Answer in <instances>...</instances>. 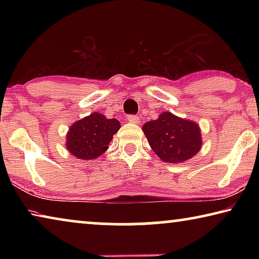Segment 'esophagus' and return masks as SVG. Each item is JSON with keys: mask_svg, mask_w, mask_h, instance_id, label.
<instances>
[{"mask_svg": "<svg viewBox=\"0 0 259 259\" xmlns=\"http://www.w3.org/2000/svg\"><path fill=\"white\" fill-rule=\"evenodd\" d=\"M128 121L130 122V123H138L139 117L137 115H129L128 116Z\"/></svg>", "mask_w": 259, "mask_h": 259, "instance_id": "34e87169", "label": "esophagus"}]
</instances>
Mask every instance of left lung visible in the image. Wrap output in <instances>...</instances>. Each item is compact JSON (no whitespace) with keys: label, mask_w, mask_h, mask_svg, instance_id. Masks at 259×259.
Returning a JSON list of instances; mask_svg holds the SVG:
<instances>
[{"label":"left lung","mask_w":259,"mask_h":259,"mask_svg":"<svg viewBox=\"0 0 259 259\" xmlns=\"http://www.w3.org/2000/svg\"><path fill=\"white\" fill-rule=\"evenodd\" d=\"M143 131L155 154L168 163L190 160L202 144L201 131L195 122L181 119L169 112L146 122Z\"/></svg>","instance_id":"8db88e82"}]
</instances>
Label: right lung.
Here are the masks:
<instances>
[{"label":"right lung","instance_id":"obj_1","mask_svg":"<svg viewBox=\"0 0 259 259\" xmlns=\"http://www.w3.org/2000/svg\"><path fill=\"white\" fill-rule=\"evenodd\" d=\"M120 128L121 124L116 119H107L103 114L93 113L69 128L67 150L77 159H96L106 152L113 135Z\"/></svg>","mask_w":259,"mask_h":259}]
</instances>
